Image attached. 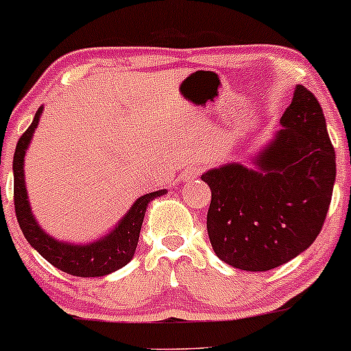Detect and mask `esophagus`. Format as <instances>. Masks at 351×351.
I'll list each match as a JSON object with an SVG mask.
<instances>
[{
    "mask_svg": "<svg viewBox=\"0 0 351 351\" xmlns=\"http://www.w3.org/2000/svg\"><path fill=\"white\" fill-rule=\"evenodd\" d=\"M195 176H196V169H190V171L184 175V180H191V178H195Z\"/></svg>",
    "mask_w": 351,
    "mask_h": 351,
    "instance_id": "obj_1",
    "label": "esophagus"
}]
</instances>
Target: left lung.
Instances as JSON below:
<instances>
[{"mask_svg": "<svg viewBox=\"0 0 351 351\" xmlns=\"http://www.w3.org/2000/svg\"><path fill=\"white\" fill-rule=\"evenodd\" d=\"M282 128L256 152L208 169L210 243L221 261L246 271L288 263L317 240L332 202L337 163L325 114L313 93L296 84Z\"/></svg>", "mask_w": 351, "mask_h": 351, "instance_id": "obj_1", "label": "left lung"}]
</instances>
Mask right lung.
I'll return each mask as SVG.
<instances>
[{"label": "right lung", "instance_id": "right-lung-1", "mask_svg": "<svg viewBox=\"0 0 351 351\" xmlns=\"http://www.w3.org/2000/svg\"><path fill=\"white\" fill-rule=\"evenodd\" d=\"M43 110V105L38 108L33 123L19 138L13 156L14 210L21 232L32 248L36 250L53 267L68 275L83 276V278L110 275L133 260L148 203L158 196L167 195V190L152 191L140 196L110 232L90 243H71L45 232L33 215L25 182V156L32 145L33 134L40 125Z\"/></svg>", "mask_w": 351, "mask_h": 351}]
</instances>
